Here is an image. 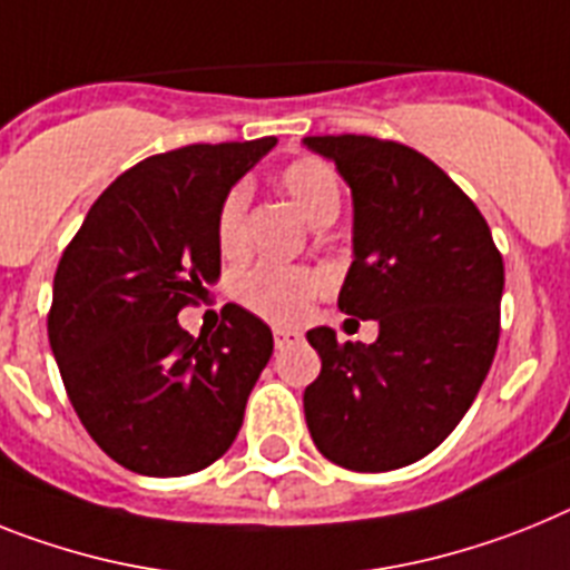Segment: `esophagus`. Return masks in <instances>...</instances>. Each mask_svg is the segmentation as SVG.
Returning <instances> with one entry per match:
<instances>
[{
  "instance_id": "1",
  "label": "esophagus",
  "mask_w": 570,
  "mask_h": 570,
  "mask_svg": "<svg viewBox=\"0 0 570 570\" xmlns=\"http://www.w3.org/2000/svg\"><path fill=\"white\" fill-rule=\"evenodd\" d=\"M303 340V334L294 332V328H274V343L276 348H285V345H294Z\"/></svg>"
}]
</instances>
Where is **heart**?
<instances>
[{
    "label": "heart",
    "mask_w": 570,
    "mask_h": 570,
    "mask_svg": "<svg viewBox=\"0 0 570 570\" xmlns=\"http://www.w3.org/2000/svg\"><path fill=\"white\" fill-rule=\"evenodd\" d=\"M279 187L288 193L291 202L314 222L328 225L340 213V178L323 158L303 155L279 169ZM216 242L218 250L227 256L245 250L247 242V189L242 184L230 187L216 210ZM323 276L308 267L279 265V262H259L250 271L238 274L233 282V294L247 311L262 320L279 325H294L305 320L311 303L323 291Z\"/></svg>",
    "instance_id": "heart-1"
}]
</instances>
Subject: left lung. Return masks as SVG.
Segmentation results:
<instances>
[{
	"instance_id": "8db88e82",
	"label": "left lung",
	"mask_w": 570,
	"mask_h": 570,
	"mask_svg": "<svg viewBox=\"0 0 570 570\" xmlns=\"http://www.w3.org/2000/svg\"><path fill=\"white\" fill-rule=\"evenodd\" d=\"M354 198V262L340 311L377 320L372 345L311 328L323 368L305 389L317 450L357 473L424 459L450 435L499 345L504 262L464 189L412 146L314 135Z\"/></svg>"
}]
</instances>
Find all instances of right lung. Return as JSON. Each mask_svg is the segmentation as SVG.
Returning <instances> with one entry per match:
<instances>
[{
	"label": "right lung",
	"instance_id": "obj_1",
	"mask_svg": "<svg viewBox=\"0 0 570 570\" xmlns=\"http://www.w3.org/2000/svg\"><path fill=\"white\" fill-rule=\"evenodd\" d=\"M276 138L193 144L118 175L62 250L48 340L95 444L140 475L198 473L236 441L274 334L242 305L216 332L178 311L222 274L216 210Z\"/></svg>",
	"mask_w": 570,
	"mask_h": 570
}]
</instances>
